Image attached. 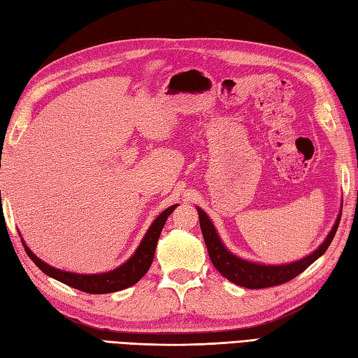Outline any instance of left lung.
<instances>
[{
    "instance_id": "1",
    "label": "left lung",
    "mask_w": 358,
    "mask_h": 358,
    "mask_svg": "<svg viewBox=\"0 0 358 358\" xmlns=\"http://www.w3.org/2000/svg\"><path fill=\"white\" fill-rule=\"evenodd\" d=\"M198 217H199V226H201V231L204 236V243L207 247V252H209V257L213 264V267L217 268L224 278H227L230 282H234L236 285L245 287V288H267L285 284V282L294 279L297 274H301L303 270H306L310 265L320 257L323 253L328 250L329 244L332 243V238H334L336 231L338 229L340 218H342V213H338V218L334 224V227L329 231L327 239L323 241V244L311 253L310 256L303 257L301 261H296L292 264H284V265H262V264H253L241 259V257L231 255L226 247L222 245L221 239L215 230L212 221L209 217L201 210L198 209Z\"/></svg>"
}]
</instances>
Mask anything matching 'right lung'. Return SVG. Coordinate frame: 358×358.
I'll list each match as a JSON object with an SVG mask.
<instances>
[{
  "label": "right lung",
  "mask_w": 358,
  "mask_h": 358,
  "mask_svg": "<svg viewBox=\"0 0 358 358\" xmlns=\"http://www.w3.org/2000/svg\"><path fill=\"white\" fill-rule=\"evenodd\" d=\"M177 204L168 207L163 213H160L157 220L152 222V226L149 227L148 234L145 235L143 241H141L136 253L129 257V261L120 265L119 268L108 273L101 274H76V273H69V271H61L57 268L50 267L48 264L43 262L30 252V248L24 244L26 248V253L29 255L30 259L35 262L41 271H44L48 276L53 279L62 282V284L73 287L76 289H80L84 293L90 294H105V293H114L120 292V289L128 288L131 285L137 284V282L145 276L146 271L149 270L155 255V247L159 243V236L162 234V229L164 226L166 220H168L169 215L176 209Z\"/></svg>",
  "instance_id": "1"
}]
</instances>
